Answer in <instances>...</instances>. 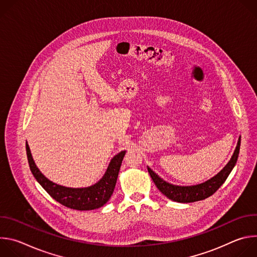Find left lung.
I'll use <instances>...</instances> for the list:
<instances>
[{"instance_id":"left-lung-1","label":"left lung","mask_w":257,"mask_h":257,"mask_svg":"<svg viewBox=\"0 0 257 257\" xmlns=\"http://www.w3.org/2000/svg\"><path fill=\"white\" fill-rule=\"evenodd\" d=\"M240 143L241 138L239 137L236 150L234 152L233 157L231 158L230 162L227 164V166L219 172L217 175L212 177L211 179L207 180L201 184L194 185V186H176L172 185L170 183L164 181L162 178H160L154 171H152L150 168H148L149 173L158 187V189L166 195L169 199L177 202H194L199 201L202 199H205L209 196H211L219 187L223 185V183L226 181L228 176L230 175L231 171L233 170L234 166L237 163L239 151H240Z\"/></svg>"}]
</instances>
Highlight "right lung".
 Segmentation results:
<instances>
[{
  "instance_id": "obj_1",
  "label": "right lung",
  "mask_w": 257,
  "mask_h": 257,
  "mask_svg": "<svg viewBox=\"0 0 257 257\" xmlns=\"http://www.w3.org/2000/svg\"><path fill=\"white\" fill-rule=\"evenodd\" d=\"M26 155L30 171L42 187L59 203L66 207L77 210H90L102 206L112 196L116 186L120 167L125 156V151L113 158L108 165L104 176L96 184L86 188H69L47 179L36 168L30 154L29 146L26 143Z\"/></svg>"
}]
</instances>
